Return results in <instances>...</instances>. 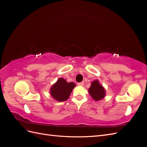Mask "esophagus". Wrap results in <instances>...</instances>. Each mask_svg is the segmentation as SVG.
I'll return each instance as SVG.
<instances>
[{
    "label": "esophagus",
    "instance_id": "1",
    "mask_svg": "<svg viewBox=\"0 0 147 147\" xmlns=\"http://www.w3.org/2000/svg\"><path fill=\"white\" fill-rule=\"evenodd\" d=\"M78 85H79V86H83L84 85V82H82L78 83Z\"/></svg>",
    "mask_w": 147,
    "mask_h": 147
}]
</instances>
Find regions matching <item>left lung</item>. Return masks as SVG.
Here are the masks:
<instances>
[{"instance_id":"obj_1","label":"left lung","mask_w":147,"mask_h":147,"mask_svg":"<svg viewBox=\"0 0 147 147\" xmlns=\"http://www.w3.org/2000/svg\"><path fill=\"white\" fill-rule=\"evenodd\" d=\"M89 93L93 99L99 100L105 97V91L104 87L99 84V82L95 80L92 82L90 88H89Z\"/></svg>"}]
</instances>
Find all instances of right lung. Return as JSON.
I'll use <instances>...</instances> for the list:
<instances>
[{
  "mask_svg": "<svg viewBox=\"0 0 147 147\" xmlns=\"http://www.w3.org/2000/svg\"><path fill=\"white\" fill-rule=\"evenodd\" d=\"M75 84L73 82L67 83L64 78H60L53 84L50 90L51 96L57 101H65L69 98Z\"/></svg>",
  "mask_w": 147,
  "mask_h": 147,
  "instance_id": "obj_1",
  "label": "right lung"
}]
</instances>
